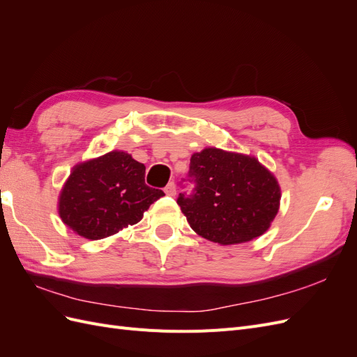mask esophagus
I'll return each instance as SVG.
<instances>
[{
  "instance_id": "obj_1",
  "label": "esophagus",
  "mask_w": 357,
  "mask_h": 357,
  "mask_svg": "<svg viewBox=\"0 0 357 357\" xmlns=\"http://www.w3.org/2000/svg\"><path fill=\"white\" fill-rule=\"evenodd\" d=\"M164 190H165V193H167L168 197H176V193H177V189H176L174 183H168Z\"/></svg>"
}]
</instances>
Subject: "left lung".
I'll return each mask as SVG.
<instances>
[{
    "instance_id": "1",
    "label": "left lung",
    "mask_w": 357,
    "mask_h": 357,
    "mask_svg": "<svg viewBox=\"0 0 357 357\" xmlns=\"http://www.w3.org/2000/svg\"><path fill=\"white\" fill-rule=\"evenodd\" d=\"M189 178L195 189L177 204L202 238L231 245L265 234L280 208L275 176L255 156L205 147L190 156Z\"/></svg>"
}]
</instances>
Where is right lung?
I'll list each match as a JSON object with an SVG mask.
<instances>
[{"instance_id":"1","label":"right lung","mask_w":357,"mask_h":357,"mask_svg":"<svg viewBox=\"0 0 357 357\" xmlns=\"http://www.w3.org/2000/svg\"><path fill=\"white\" fill-rule=\"evenodd\" d=\"M146 167L123 150L80 162L58 199L63 225L83 238L101 240L143 219L165 193L144 183Z\"/></svg>"}]
</instances>
